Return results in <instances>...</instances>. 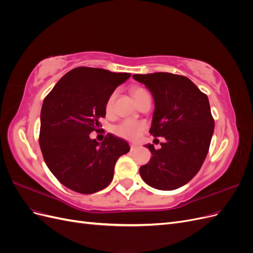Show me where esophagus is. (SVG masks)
<instances>
[{"instance_id":"34e87169","label":"esophagus","mask_w":253,"mask_h":253,"mask_svg":"<svg viewBox=\"0 0 253 253\" xmlns=\"http://www.w3.org/2000/svg\"><path fill=\"white\" fill-rule=\"evenodd\" d=\"M129 148H131V151H135L136 149H138V144H135V143H129Z\"/></svg>"}]
</instances>
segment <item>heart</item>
Masks as SVG:
<instances>
[{"instance_id": "obj_1", "label": "heart", "mask_w": 253, "mask_h": 253, "mask_svg": "<svg viewBox=\"0 0 253 253\" xmlns=\"http://www.w3.org/2000/svg\"><path fill=\"white\" fill-rule=\"evenodd\" d=\"M131 94L134 97L135 101L138 104L143 98L149 96L148 91L140 86H133L131 88ZM114 99H115V94H112L109 97L108 101H106L105 110L108 113L111 112L113 109ZM144 128H145V125L143 122L133 120V119H126V120L121 121L120 124L117 125L116 126H114L113 131L117 136L122 137V138L125 139L137 140L142 135Z\"/></svg>"}]
</instances>
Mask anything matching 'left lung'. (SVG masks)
Instances as JSON below:
<instances>
[{
	"label": "left lung",
	"instance_id": "left-lung-1",
	"mask_svg": "<svg viewBox=\"0 0 253 253\" xmlns=\"http://www.w3.org/2000/svg\"><path fill=\"white\" fill-rule=\"evenodd\" d=\"M154 99L150 133L164 137L162 148L151 151L141 166V178L152 188L170 191L186 185L202 168L214 131L208 97L185 76L170 73L133 75Z\"/></svg>",
	"mask_w": 253,
	"mask_h": 253
}]
</instances>
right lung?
I'll return each mask as SVG.
<instances>
[{
    "instance_id": "add662e5",
    "label": "right lung",
    "mask_w": 253,
    "mask_h": 253,
    "mask_svg": "<svg viewBox=\"0 0 253 253\" xmlns=\"http://www.w3.org/2000/svg\"><path fill=\"white\" fill-rule=\"evenodd\" d=\"M129 77L128 73L76 67L44 99L39 139L44 162L75 192L91 194L108 187L117 159L129 151L127 142L113 134L101 143L89 137L105 117L109 97Z\"/></svg>"
}]
</instances>
